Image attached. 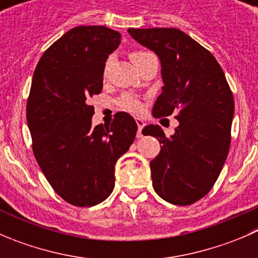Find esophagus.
Wrapping results in <instances>:
<instances>
[{
	"label": "esophagus",
	"instance_id": "obj_1",
	"mask_svg": "<svg viewBox=\"0 0 258 258\" xmlns=\"http://www.w3.org/2000/svg\"><path fill=\"white\" fill-rule=\"evenodd\" d=\"M136 123H137V127H139V132H137V137H142V130H144L145 127V121L142 118H136Z\"/></svg>",
	"mask_w": 258,
	"mask_h": 258
}]
</instances>
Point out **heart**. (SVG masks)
Instances as JSON below:
<instances>
[{
    "label": "heart",
    "mask_w": 258,
    "mask_h": 258,
    "mask_svg": "<svg viewBox=\"0 0 258 258\" xmlns=\"http://www.w3.org/2000/svg\"><path fill=\"white\" fill-rule=\"evenodd\" d=\"M146 54H148V52H145V51H134L130 53V57H131L132 62H137L140 58H142V57H145ZM107 66H108V61L106 62L105 64V74H106V70H107ZM118 105L119 107L122 108V110L124 111H128V112H132V113H139L142 111V102L139 100V98L136 97V96L134 95H130V93H124V95H122L121 97H119L118 100Z\"/></svg>",
    "instance_id": "obj_1"
}]
</instances>
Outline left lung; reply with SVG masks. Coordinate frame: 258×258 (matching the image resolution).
<instances>
[{
	"label": "left lung",
	"instance_id": "1",
	"mask_svg": "<svg viewBox=\"0 0 258 258\" xmlns=\"http://www.w3.org/2000/svg\"><path fill=\"white\" fill-rule=\"evenodd\" d=\"M128 33L161 61L163 86L153 116L175 113L179 122L171 137L157 124L142 130L162 145L150 162L153 189L170 204L188 206L209 194L227 158L232 91L213 54L181 30L128 28Z\"/></svg>",
	"mask_w": 258,
	"mask_h": 258
}]
</instances>
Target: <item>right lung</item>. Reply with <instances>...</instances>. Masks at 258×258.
<instances>
[{"label": "right lung", "instance_id": "1", "mask_svg": "<svg viewBox=\"0 0 258 258\" xmlns=\"http://www.w3.org/2000/svg\"><path fill=\"white\" fill-rule=\"evenodd\" d=\"M121 35L105 26H79L43 52L27 100L28 128L38 166L69 204L90 207L114 187V165L134 142L137 123L126 112L92 127L90 98L102 91L108 54Z\"/></svg>", "mask_w": 258, "mask_h": 258}]
</instances>
